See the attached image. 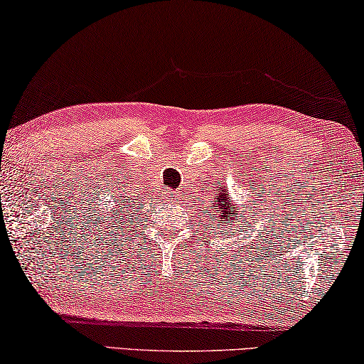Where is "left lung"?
<instances>
[{
    "instance_id": "left-lung-1",
    "label": "left lung",
    "mask_w": 364,
    "mask_h": 364,
    "mask_svg": "<svg viewBox=\"0 0 364 364\" xmlns=\"http://www.w3.org/2000/svg\"><path fill=\"white\" fill-rule=\"evenodd\" d=\"M210 204H212L210 205L212 210L220 212V215H218L217 222H215L217 227L225 225V228H227L228 225L232 223V220H236V218H238L240 212H243V210H240V207H235L236 204L233 205V209H232L233 200L230 199V196L227 193V188H223V186H220V191L213 196V200H210Z\"/></svg>"
}]
</instances>
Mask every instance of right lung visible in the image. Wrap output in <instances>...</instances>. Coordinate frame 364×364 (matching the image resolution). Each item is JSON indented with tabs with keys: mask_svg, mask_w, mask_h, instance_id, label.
Wrapping results in <instances>:
<instances>
[{
	"mask_svg": "<svg viewBox=\"0 0 364 364\" xmlns=\"http://www.w3.org/2000/svg\"><path fill=\"white\" fill-rule=\"evenodd\" d=\"M121 205H128V207H126V210H128V209H129V200H128V199H126V200H124V203H121V200H119V203H118V209H119V207H121ZM132 207H134V205H131V209H132ZM126 210H124V212H121V210H118V212H119V215H123V213H128V215H131V213H129V212H126Z\"/></svg>",
	"mask_w": 364,
	"mask_h": 364,
	"instance_id": "right-lung-1",
	"label": "right lung"
}]
</instances>
